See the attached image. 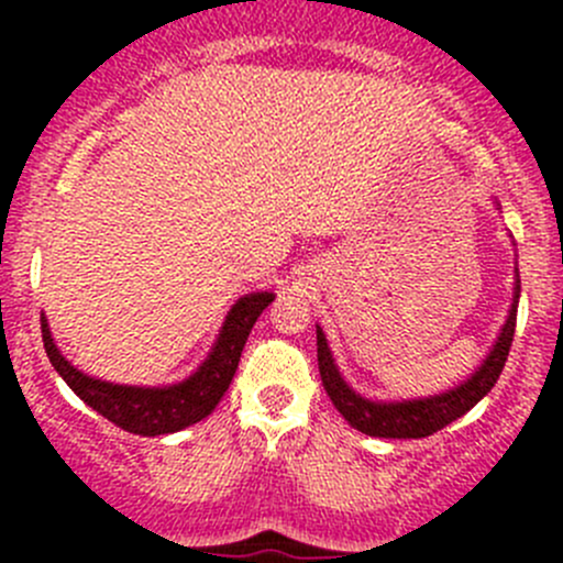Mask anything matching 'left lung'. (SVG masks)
<instances>
[{
    "label": "left lung",
    "instance_id": "left-lung-1",
    "mask_svg": "<svg viewBox=\"0 0 563 563\" xmlns=\"http://www.w3.org/2000/svg\"><path fill=\"white\" fill-rule=\"evenodd\" d=\"M518 299H520V275L515 266V288L512 305L504 327L498 329L496 343L485 354L479 367H474L468 378L455 384L452 389L439 391L428 397H411V400H373V397L360 395L340 373L334 362L332 349L327 343V334L316 323V345H318V373L321 384L327 389L329 400L334 402L345 422L365 435L376 439H424V435L439 433L450 422L463 417L465 411L476 406L482 397L496 387L498 376L504 371V362L509 356V345L515 338V318H518Z\"/></svg>",
    "mask_w": 563,
    "mask_h": 563
}]
</instances>
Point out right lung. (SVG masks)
I'll use <instances>...</instances> for the list:
<instances>
[{
	"instance_id": "add662e5",
	"label": "right lung",
	"mask_w": 563,
	"mask_h": 563,
	"mask_svg": "<svg viewBox=\"0 0 563 563\" xmlns=\"http://www.w3.org/2000/svg\"><path fill=\"white\" fill-rule=\"evenodd\" d=\"M272 299H275L272 291H253L236 299L225 316L223 327H220L218 338H214L212 349H209L207 360L190 376L166 384V387H133V384H113L87 376L62 354L54 334H51L45 313H40V329H43L45 354H48L54 371L89 408H95L100 417H106L108 422L128 430V433L166 435L179 433V430L201 422L203 417L214 411V406L234 378L250 329L269 308Z\"/></svg>"
}]
</instances>
